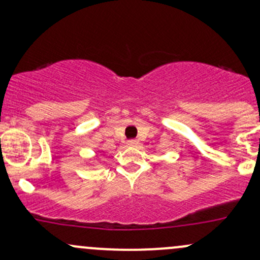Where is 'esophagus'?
I'll return each mask as SVG.
<instances>
[{"label":"esophagus","instance_id":"esophagus-1","mask_svg":"<svg viewBox=\"0 0 260 260\" xmlns=\"http://www.w3.org/2000/svg\"><path fill=\"white\" fill-rule=\"evenodd\" d=\"M127 144L129 145V147H137V145H138V142H137V140H134V139H131V140H128Z\"/></svg>","mask_w":260,"mask_h":260}]
</instances>
